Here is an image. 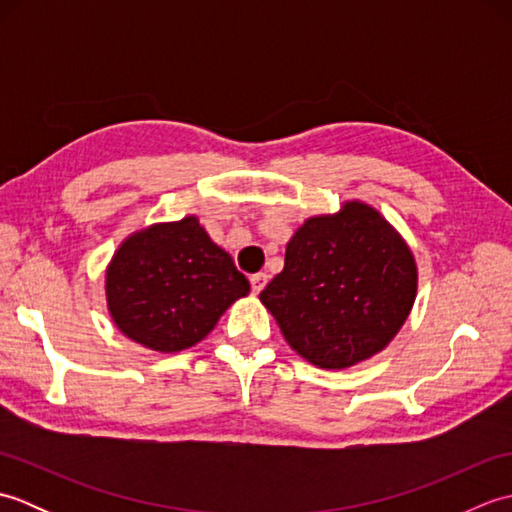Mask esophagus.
<instances>
[{
	"label": "esophagus",
	"mask_w": 512,
	"mask_h": 512,
	"mask_svg": "<svg viewBox=\"0 0 512 512\" xmlns=\"http://www.w3.org/2000/svg\"><path fill=\"white\" fill-rule=\"evenodd\" d=\"M266 284H268V275L266 273H255L253 277H250V288H253L255 295H259V292L264 290Z\"/></svg>",
	"instance_id": "34e87169"
}]
</instances>
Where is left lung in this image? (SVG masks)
<instances>
[{
  "mask_svg": "<svg viewBox=\"0 0 512 512\" xmlns=\"http://www.w3.org/2000/svg\"><path fill=\"white\" fill-rule=\"evenodd\" d=\"M411 248L374 206L343 202L314 215L286 246L284 270L262 290L288 345L308 363L345 369L391 343L416 301Z\"/></svg>",
  "mask_w": 512,
  "mask_h": 512,
  "instance_id": "left-lung-1",
  "label": "left lung"
}]
</instances>
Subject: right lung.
<instances>
[{"instance_id": "1", "label": "right lung", "mask_w": 512, "mask_h": 512, "mask_svg": "<svg viewBox=\"0 0 512 512\" xmlns=\"http://www.w3.org/2000/svg\"><path fill=\"white\" fill-rule=\"evenodd\" d=\"M248 292V279L195 215L132 233L105 270L116 328L162 354L200 343Z\"/></svg>"}]
</instances>
